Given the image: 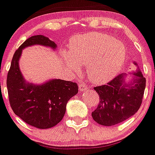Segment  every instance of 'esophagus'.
<instances>
[{"label":"esophagus","instance_id":"obj_1","mask_svg":"<svg viewBox=\"0 0 155 155\" xmlns=\"http://www.w3.org/2000/svg\"><path fill=\"white\" fill-rule=\"evenodd\" d=\"M87 89V86L85 85L84 83L79 84V91H84Z\"/></svg>","mask_w":155,"mask_h":155}]
</instances>
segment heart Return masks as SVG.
<instances>
[{"mask_svg":"<svg viewBox=\"0 0 155 155\" xmlns=\"http://www.w3.org/2000/svg\"><path fill=\"white\" fill-rule=\"evenodd\" d=\"M69 50L70 53H64L69 68L78 72L79 64L87 65L88 78L95 84L111 80L123 65L126 56L123 42L97 32L75 36L71 40Z\"/></svg>","mask_w":155,"mask_h":155,"instance_id":"heart-1","label":"heart"}]
</instances>
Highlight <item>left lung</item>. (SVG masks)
I'll return each mask as SVG.
<instances>
[{
    "label": "left lung",
    "instance_id": "left-lung-1",
    "mask_svg": "<svg viewBox=\"0 0 155 155\" xmlns=\"http://www.w3.org/2000/svg\"><path fill=\"white\" fill-rule=\"evenodd\" d=\"M124 74H119L107 84L94 87L100 97L92 117L98 124L111 126L133 116L142 103L146 79L140 71L134 73L130 83H126Z\"/></svg>",
    "mask_w": 155,
    "mask_h": 155
}]
</instances>
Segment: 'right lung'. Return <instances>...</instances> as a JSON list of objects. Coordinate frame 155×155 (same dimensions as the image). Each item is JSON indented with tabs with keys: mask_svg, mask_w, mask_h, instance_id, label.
Instances as JSON below:
<instances>
[{
	"mask_svg": "<svg viewBox=\"0 0 155 155\" xmlns=\"http://www.w3.org/2000/svg\"><path fill=\"white\" fill-rule=\"evenodd\" d=\"M32 45L56 48L48 38L37 35L26 39L16 50L7 78L9 102L13 111L28 125L37 129H49L60 123L68 101L78 92V84L55 79L42 85L25 82L19 68L22 50Z\"/></svg>",
	"mask_w": 155,
	"mask_h": 155,
	"instance_id": "add662e5",
	"label": "right lung"
}]
</instances>
